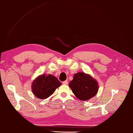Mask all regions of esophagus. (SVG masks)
I'll return each instance as SVG.
<instances>
[{
    "instance_id": "1",
    "label": "esophagus",
    "mask_w": 133,
    "mask_h": 133,
    "mask_svg": "<svg viewBox=\"0 0 133 133\" xmlns=\"http://www.w3.org/2000/svg\"><path fill=\"white\" fill-rule=\"evenodd\" d=\"M62 83H63V84H64V85H67V84H68V81H64V82H63Z\"/></svg>"
}]
</instances>
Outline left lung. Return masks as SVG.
Listing matches in <instances>:
<instances>
[{
  "label": "left lung",
  "mask_w": 133,
  "mask_h": 133,
  "mask_svg": "<svg viewBox=\"0 0 133 133\" xmlns=\"http://www.w3.org/2000/svg\"><path fill=\"white\" fill-rule=\"evenodd\" d=\"M69 87L74 95L82 101H86L93 97L98 90V84L91 75L83 72L74 75L72 81L69 82Z\"/></svg>",
  "instance_id": "obj_1"
}]
</instances>
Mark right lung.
Returning <instances> with one entry per match:
<instances>
[{"label": "right lung", "instance_id": "right-lung-1", "mask_svg": "<svg viewBox=\"0 0 133 133\" xmlns=\"http://www.w3.org/2000/svg\"><path fill=\"white\" fill-rule=\"evenodd\" d=\"M62 83L58 78L51 74H42L37 77L32 83L34 94L40 99H46L53 94Z\"/></svg>", "mask_w": 133, "mask_h": 133}]
</instances>
